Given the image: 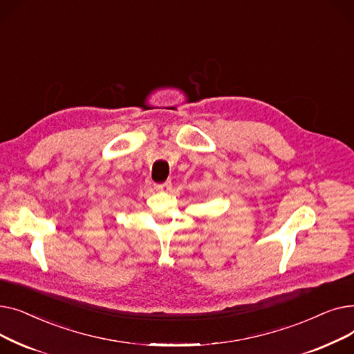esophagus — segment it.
Listing matches in <instances>:
<instances>
[{
  "label": "esophagus",
  "mask_w": 354,
  "mask_h": 354,
  "mask_svg": "<svg viewBox=\"0 0 354 354\" xmlns=\"http://www.w3.org/2000/svg\"><path fill=\"white\" fill-rule=\"evenodd\" d=\"M155 188H156V191H159V192H169V191H171V188H172V183H171V182L158 183Z\"/></svg>",
  "instance_id": "esophagus-1"
}]
</instances>
